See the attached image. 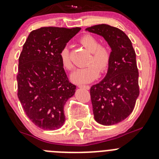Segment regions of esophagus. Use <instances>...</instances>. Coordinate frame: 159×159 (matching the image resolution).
Masks as SVG:
<instances>
[{
	"label": "esophagus",
	"instance_id": "34e87169",
	"mask_svg": "<svg viewBox=\"0 0 159 159\" xmlns=\"http://www.w3.org/2000/svg\"><path fill=\"white\" fill-rule=\"evenodd\" d=\"M78 87H80V88H84V89H87V90L90 89V86H88V85H81V84H80Z\"/></svg>",
	"mask_w": 159,
	"mask_h": 159
}]
</instances>
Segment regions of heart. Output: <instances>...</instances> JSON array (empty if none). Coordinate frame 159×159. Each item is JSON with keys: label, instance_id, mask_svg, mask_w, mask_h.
I'll list each match as a JSON object with an SVG mask.
<instances>
[{"label": "heart", "instance_id": "1", "mask_svg": "<svg viewBox=\"0 0 159 159\" xmlns=\"http://www.w3.org/2000/svg\"><path fill=\"white\" fill-rule=\"evenodd\" d=\"M80 43L91 53L87 60L88 65L78 68L72 73V80L77 84H83L94 80L98 74L105 73L111 61V49L109 46L100 44L98 38L91 34H85L80 39ZM62 66L68 71L73 68L68 47H64L60 52Z\"/></svg>", "mask_w": 159, "mask_h": 159}]
</instances>
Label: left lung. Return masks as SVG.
<instances>
[{
    "label": "left lung",
    "mask_w": 159,
    "mask_h": 159,
    "mask_svg": "<svg viewBox=\"0 0 159 159\" xmlns=\"http://www.w3.org/2000/svg\"><path fill=\"white\" fill-rule=\"evenodd\" d=\"M86 30L102 36L112 49L108 72L91 87L90 94L96 121L115 125L131 114L139 94L136 52L129 38L119 28L98 24Z\"/></svg>",
    "instance_id": "left-lung-1"
}]
</instances>
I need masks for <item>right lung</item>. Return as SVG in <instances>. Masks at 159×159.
<instances>
[{"label": "right lung", "instance_id": "1", "mask_svg": "<svg viewBox=\"0 0 159 159\" xmlns=\"http://www.w3.org/2000/svg\"><path fill=\"white\" fill-rule=\"evenodd\" d=\"M80 27H43L32 30L19 57V99L37 127L56 130L65 120L64 106L75 91L60 59V52Z\"/></svg>", "mask_w": 159, "mask_h": 159}]
</instances>
